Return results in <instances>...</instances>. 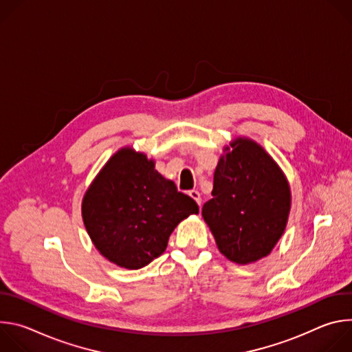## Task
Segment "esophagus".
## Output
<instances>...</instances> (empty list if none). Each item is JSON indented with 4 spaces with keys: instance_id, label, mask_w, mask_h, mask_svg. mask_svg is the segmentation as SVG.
<instances>
[{
    "instance_id": "esophagus-1",
    "label": "esophagus",
    "mask_w": 352,
    "mask_h": 352,
    "mask_svg": "<svg viewBox=\"0 0 352 352\" xmlns=\"http://www.w3.org/2000/svg\"><path fill=\"white\" fill-rule=\"evenodd\" d=\"M188 195L195 200V202L200 206V204H202V197H200V193L197 192V190H195V189H192V190H189L188 192Z\"/></svg>"
}]
</instances>
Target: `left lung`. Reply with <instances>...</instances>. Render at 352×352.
Returning <instances> with one entry per match:
<instances>
[{"instance_id": "obj_1", "label": "left lung", "mask_w": 352, "mask_h": 352, "mask_svg": "<svg viewBox=\"0 0 352 352\" xmlns=\"http://www.w3.org/2000/svg\"><path fill=\"white\" fill-rule=\"evenodd\" d=\"M212 195L202 216L220 252L236 265L266 258L291 210L289 184L276 160L254 139L234 138L219 159Z\"/></svg>"}]
</instances>
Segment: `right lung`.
Returning <instances> with one entry per match:
<instances>
[{
	"label": "right lung",
	"mask_w": 352,
	"mask_h": 352,
	"mask_svg": "<svg viewBox=\"0 0 352 352\" xmlns=\"http://www.w3.org/2000/svg\"><path fill=\"white\" fill-rule=\"evenodd\" d=\"M153 159L125 146L109 159L82 199V219L96 249L138 270L160 256L174 228L199 208L164 178Z\"/></svg>",
	"instance_id": "add662e5"
}]
</instances>
